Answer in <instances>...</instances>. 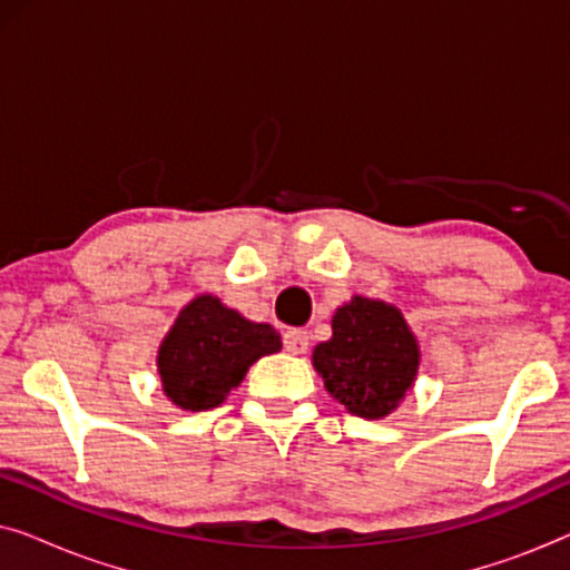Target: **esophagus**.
Masks as SVG:
<instances>
[{
    "label": "esophagus",
    "mask_w": 570,
    "mask_h": 570,
    "mask_svg": "<svg viewBox=\"0 0 570 570\" xmlns=\"http://www.w3.org/2000/svg\"><path fill=\"white\" fill-rule=\"evenodd\" d=\"M283 342H285V350L293 355H303L308 350V332L303 330H287L283 334Z\"/></svg>",
    "instance_id": "1"
}]
</instances>
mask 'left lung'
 <instances>
[{"mask_svg":"<svg viewBox=\"0 0 570 570\" xmlns=\"http://www.w3.org/2000/svg\"><path fill=\"white\" fill-rule=\"evenodd\" d=\"M417 365L420 347L402 311L363 295L334 311L332 340L314 347V368L326 392L368 420L400 407Z\"/></svg>","mask_w":570,"mask_h":570,"instance_id":"1","label":"left lung"}]
</instances>
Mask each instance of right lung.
I'll return each instance as SVG.
<instances>
[{
    "label": "right lung",
    "instance_id": "add662e5",
    "mask_svg": "<svg viewBox=\"0 0 570 570\" xmlns=\"http://www.w3.org/2000/svg\"><path fill=\"white\" fill-rule=\"evenodd\" d=\"M279 347L283 340L269 324L248 322L215 295H197L160 342L163 392L181 410H213L262 355Z\"/></svg>",
    "mask_w": 570,
    "mask_h": 570
}]
</instances>
